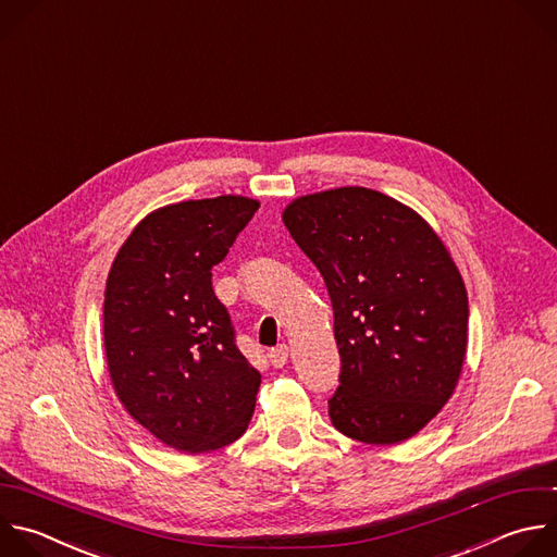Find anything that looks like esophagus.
Masks as SVG:
<instances>
[{
	"mask_svg": "<svg viewBox=\"0 0 557 557\" xmlns=\"http://www.w3.org/2000/svg\"><path fill=\"white\" fill-rule=\"evenodd\" d=\"M269 360H271V364H273L275 369L284 367V364L288 362V345H277L275 349H271V351H269Z\"/></svg>",
	"mask_w": 557,
	"mask_h": 557,
	"instance_id": "obj_1",
	"label": "esophagus"
}]
</instances>
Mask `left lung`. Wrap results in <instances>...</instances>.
<instances>
[{
	"mask_svg": "<svg viewBox=\"0 0 557 557\" xmlns=\"http://www.w3.org/2000/svg\"><path fill=\"white\" fill-rule=\"evenodd\" d=\"M282 221L319 269L334 310V429L392 446L420 433L450 400L468 347V293L433 227L369 188L295 199Z\"/></svg>",
	"mask_w": 557,
	"mask_h": 557,
	"instance_id": "1",
	"label": "left lung"
}]
</instances>
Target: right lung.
<instances>
[{
  "label": "right lung",
  "mask_w": 557,
  "mask_h": 557,
  "mask_svg": "<svg viewBox=\"0 0 557 557\" xmlns=\"http://www.w3.org/2000/svg\"><path fill=\"white\" fill-rule=\"evenodd\" d=\"M258 208L236 195L159 208L111 264L102 327L111 385L128 416L174 450L223 448L253 416L262 376L236 347L212 269Z\"/></svg>",
  "instance_id": "add662e5"
}]
</instances>
